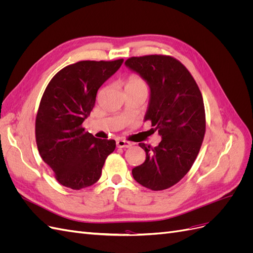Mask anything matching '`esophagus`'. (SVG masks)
Wrapping results in <instances>:
<instances>
[{"label":"esophagus","mask_w":253,"mask_h":253,"mask_svg":"<svg viewBox=\"0 0 253 253\" xmlns=\"http://www.w3.org/2000/svg\"><path fill=\"white\" fill-rule=\"evenodd\" d=\"M116 143H117V147H118V148H124V149L129 148V147H131V145H132L131 142L126 141V140H124V139H118Z\"/></svg>","instance_id":"esophagus-1"}]
</instances>
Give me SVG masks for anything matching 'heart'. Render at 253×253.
<instances>
[{"label":"heart","instance_id":"1","mask_svg":"<svg viewBox=\"0 0 253 253\" xmlns=\"http://www.w3.org/2000/svg\"><path fill=\"white\" fill-rule=\"evenodd\" d=\"M128 88H142L148 89V84L145 80L138 75H131L126 80V89Z\"/></svg>","mask_w":253,"mask_h":253}]
</instances>
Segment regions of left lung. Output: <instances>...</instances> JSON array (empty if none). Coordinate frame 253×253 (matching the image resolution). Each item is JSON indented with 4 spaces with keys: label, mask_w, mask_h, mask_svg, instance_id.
Instances as JSON below:
<instances>
[{
    "label": "left lung",
    "mask_w": 253,
    "mask_h": 253,
    "mask_svg": "<svg viewBox=\"0 0 253 253\" xmlns=\"http://www.w3.org/2000/svg\"><path fill=\"white\" fill-rule=\"evenodd\" d=\"M126 65L149 83L145 120L163 137L155 148L139 143L145 160L132 170L133 177L152 191L166 190L190 171L201 150L206 133L203 96L188 68L171 56L131 57Z\"/></svg>",
    "instance_id": "1"
}]
</instances>
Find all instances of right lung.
Returning a JSON list of instances; mask_svg holds the SVG:
<instances>
[{"instance_id":"right-lung-1","label":"right lung","mask_w":253,"mask_h":253,"mask_svg":"<svg viewBox=\"0 0 253 253\" xmlns=\"http://www.w3.org/2000/svg\"><path fill=\"white\" fill-rule=\"evenodd\" d=\"M124 59L84 60L59 71L45 88L36 117V142L44 163L61 185L80 190L100 178L116 141L98 139L82 124L96 102L97 91Z\"/></svg>"}]
</instances>
